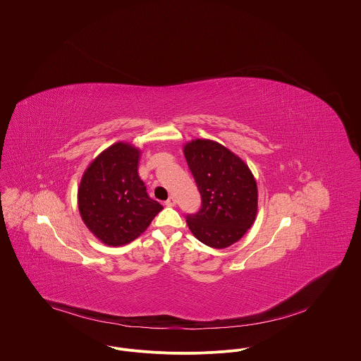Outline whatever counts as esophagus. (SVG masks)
Here are the masks:
<instances>
[{
  "label": "esophagus",
  "instance_id": "esophagus-1",
  "mask_svg": "<svg viewBox=\"0 0 361 361\" xmlns=\"http://www.w3.org/2000/svg\"><path fill=\"white\" fill-rule=\"evenodd\" d=\"M175 204H176V200H175V197H169V199L165 202V206L173 207Z\"/></svg>",
  "mask_w": 361,
  "mask_h": 361
}]
</instances>
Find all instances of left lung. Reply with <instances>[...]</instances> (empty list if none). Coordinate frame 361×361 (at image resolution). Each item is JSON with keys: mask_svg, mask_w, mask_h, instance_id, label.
<instances>
[{"mask_svg": "<svg viewBox=\"0 0 361 361\" xmlns=\"http://www.w3.org/2000/svg\"><path fill=\"white\" fill-rule=\"evenodd\" d=\"M183 153L202 195L200 209L186 215L189 229L209 247H229L256 219L255 176L238 155L212 140H192Z\"/></svg>", "mask_w": 361, "mask_h": 361, "instance_id": "8db88e82", "label": "left lung"}]
</instances>
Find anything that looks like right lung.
I'll return each instance as SVG.
<instances>
[{"label":"right lung","mask_w":361,"mask_h":361,"mask_svg":"<svg viewBox=\"0 0 361 361\" xmlns=\"http://www.w3.org/2000/svg\"><path fill=\"white\" fill-rule=\"evenodd\" d=\"M140 152L115 143L85 171L78 190L79 212L90 232L108 246L139 238L162 206L150 199L137 173Z\"/></svg>","instance_id":"right-lung-1"}]
</instances>
